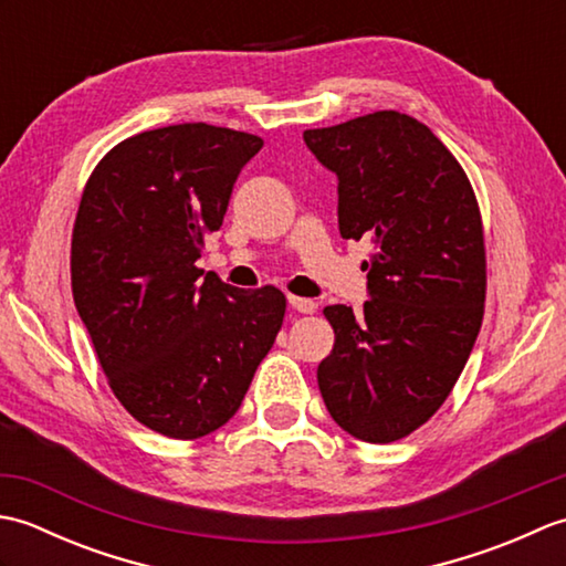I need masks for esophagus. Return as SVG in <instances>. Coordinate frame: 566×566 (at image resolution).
Segmentation results:
<instances>
[{
	"mask_svg": "<svg viewBox=\"0 0 566 566\" xmlns=\"http://www.w3.org/2000/svg\"><path fill=\"white\" fill-rule=\"evenodd\" d=\"M290 306L296 308L298 314H314V311H316V302H314V298L294 296V294H290Z\"/></svg>",
	"mask_w": 566,
	"mask_h": 566,
	"instance_id": "esophagus-1",
	"label": "esophagus"
}]
</instances>
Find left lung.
Wrapping results in <instances>:
<instances>
[{
	"label": "left lung",
	"instance_id": "obj_1",
	"mask_svg": "<svg viewBox=\"0 0 566 566\" xmlns=\"http://www.w3.org/2000/svg\"><path fill=\"white\" fill-rule=\"evenodd\" d=\"M338 175L345 240H369V302L323 308L335 333L318 365L333 420L365 442L411 436L448 399L484 321L486 245L462 165L399 112L304 130Z\"/></svg>",
	"mask_w": 566,
	"mask_h": 566
}]
</instances>
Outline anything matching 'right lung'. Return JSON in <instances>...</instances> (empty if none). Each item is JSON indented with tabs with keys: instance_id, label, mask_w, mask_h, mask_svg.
<instances>
[{
	"instance_id": "add662e5",
	"label": "right lung",
	"mask_w": 566,
	"mask_h": 566,
	"mask_svg": "<svg viewBox=\"0 0 566 566\" xmlns=\"http://www.w3.org/2000/svg\"><path fill=\"white\" fill-rule=\"evenodd\" d=\"M260 148V136L209 124L143 130L82 191L70 243L77 314L116 399L165 438L228 423L282 328L276 286L235 290L197 268Z\"/></svg>"
}]
</instances>
